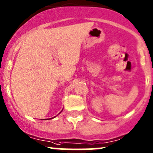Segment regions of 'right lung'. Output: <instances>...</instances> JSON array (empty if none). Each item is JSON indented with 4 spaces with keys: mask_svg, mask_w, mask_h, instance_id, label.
Here are the masks:
<instances>
[{
    "mask_svg": "<svg viewBox=\"0 0 153 153\" xmlns=\"http://www.w3.org/2000/svg\"><path fill=\"white\" fill-rule=\"evenodd\" d=\"M63 110V109H62ZM60 113H61V112H60ZM50 119H52V118H50Z\"/></svg>",
    "mask_w": 153,
    "mask_h": 153,
    "instance_id": "add662e5",
    "label": "right lung"
}]
</instances>
